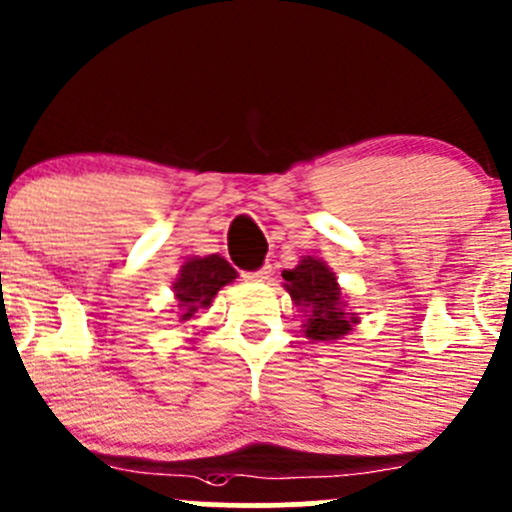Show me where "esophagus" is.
Instances as JSON below:
<instances>
[{
    "label": "esophagus",
    "instance_id": "obj_1",
    "mask_svg": "<svg viewBox=\"0 0 512 512\" xmlns=\"http://www.w3.org/2000/svg\"><path fill=\"white\" fill-rule=\"evenodd\" d=\"M244 278H246V280H251V283H263V280L271 278V266H263V268H258V271L246 273Z\"/></svg>",
    "mask_w": 512,
    "mask_h": 512
}]
</instances>
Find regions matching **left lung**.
I'll list each match as a JSON object with an SVG mask.
<instances>
[{"mask_svg": "<svg viewBox=\"0 0 512 512\" xmlns=\"http://www.w3.org/2000/svg\"><path fill=\"white\" fill-rule=\"evenodd\" d=\"M283 287L290 292L292 302L304 309V336L312 341H336L346 336L358 324L355 314L346 312L343 292L336 275L324 261L304 256L300 266L283 271Z\"/></svg>", "mask_w": 512, "mask_h": 512, "instance_id": "1", "label": "left lung"}]
</instances>
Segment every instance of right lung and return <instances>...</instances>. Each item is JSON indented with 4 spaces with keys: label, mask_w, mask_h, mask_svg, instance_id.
Instances as JSON below:
<instances>
[{
    "label": "right lung",
    "mask_w": 512,
    "mask_h": 512,
    "mask_svg": "<svg viewBox=\"0 0 512 512\" xmlns=\"http://www.w3.org/2000/svg\"><path fill=\"white\" fill-rule=\"evenodd\" d=\"M237 271L220 254L193 256L181 266L179 278L174 283L176 302L181 309V321L193 319L198 309H208L217 290L232 283Z\"/></svg>",
    "instance_id": "add662e5"
}]
</instances>
